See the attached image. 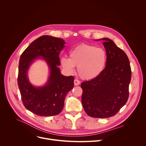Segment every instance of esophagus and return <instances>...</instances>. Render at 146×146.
<instances>
[{
    "instance_id": "esophagus-1",
    "label": "esophagus",
    "mask_w": 146,
    "mask_h": 146,
    "mask_svg": "<svg viewBox=\"0 0 146 146\" xmlns=\"http://www.w3.org/2000/svg\"><path fill=\"white\" fill-rule=\"evenodd\" d=\"M80 83V82L79 80H78V79H75V80H74V84L75 86L79 85Z\"/></svg>"
}]
</instances>
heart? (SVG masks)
I'll return each mask as SVG.
<instances>
[{
	"instance_id": "heart-1",
	"label": "heart",
	"mask_w": 146,
	"mask_h": 146,
	"mask_svg": "<svg viewBox=\"0 0 146 146\" xmlns=\"http://www.w3.org/2000/svg\"><path fill=\"white\" fill-rule=\"evenodd\" d=\"M107 61L105 51L94 45L82 44L76 46L69 52V58H60L61 66L68 73H73L78 66V73L83 79L97 78L104 71Z\"/></svg>"
}]
</instances>
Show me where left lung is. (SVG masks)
<instances>
[{
    "mask_svg": "<svg viewBox=\"0 0 146 146\" xmlns=\"http://www.w3.org/2000/svg\"><path fill=\"white\" fill-rule=\"evenodd\" d=\"M104 40L106 66L97 78L82 83V103L89 116L106 118L114 116L127 102L131 70L127 54L112 40Z\"/></svg>",
    "mask_w": 146,
    "mask_h": 146,
    "instance_id": "8db88e82",
    "label": "left lung"
}]
</instances>
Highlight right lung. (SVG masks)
<instances>
[{"label":"right lung","mask_w":146,"mask_h":146,"mask_svg":"<svg viewBox=\"0 0 146 146\" xmlns=\"http://www.w3.org/2000/svg\"><path fill=\"white\" fill-rule=\"evenodd\" d=\"M65 41L60 38L42 35L31 44L20 57L18 85L25 108L42 117L58 115L62 111L67 94L74 86V77L61 74L60 52ZM43 59L50 68L48 80L43 87H35L29 81V68L36 59Z\"/></svg>","instance_id":"1"}]
</instances>
